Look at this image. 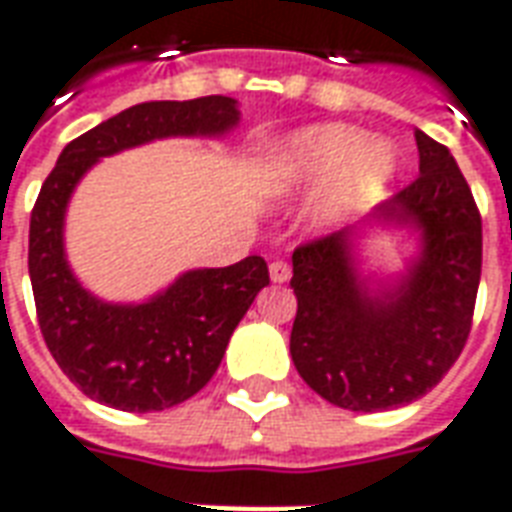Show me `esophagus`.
Returning a JSON list of instances; mask_svg holds the SVG:
<instances>
[{
  "instance_id": "1",
  "label": "esophagus",
  "mask_w": 512,
  "mask_h": 512,
  "mask_svg": "<svg viewBox=\"0 0 512 512\" xmlns=\"http://www.w3.org/2000/svg\"><path fill=\"white\" fill-rule=\"evenodd\" d=\"M268 274H271V282H276V285H285L293 271H290V266H287L285 260H274V263L268 266Z\"/></svg>"
}]
</instances>
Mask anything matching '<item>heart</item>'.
Instances as JSON below:
<instances>
[{
	"instance_id": "heart-1",
	"label": "heart",
	"mask_w": 512,
	"mask_h": 512,
	"mask_svg": "<svg viewBox=\"0 0 512 512\" xmlns=\"http://www.w3.org/2000/svg\"><path fill=\"white\" fill-rule=\"evenodd\" d=\"M399 168L393 140L369 138L352 124H314L290 132L271 151L266 181L276 192L314 187L304 217L309 230L325 233L372 211Z\"/></svg>"
}]
</instances>
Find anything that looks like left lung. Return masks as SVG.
I'll use <instances>...</instances> for the list:
<instances>
[{
	"instance_id": "1",
	"label": "left lung",
	"mask_w": 512,
	"mask_h": 512,
	"mask_svg": "<svg viewBox=\"0 0 512 512\" xmlns=\"http://www.w3.org/2000/svg\"><path fill=\"white\" fill-rule=\"evenodd\" d=\"M420 176L358 227L298 246L290 355L325 401L352 412L404 407L437 385L467 344L483 263L469 184L442 143L415 130ZM404 226L419 255L393 280L360 271V238Z\"/></svg>"
}]
</instances>
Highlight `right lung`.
I'll use <instances>...</instances> for the list:
<instances>
[{"label": "right lung", "instance_id": "1", "mask_svg": "<svg viewBox=\"0 0 512 512\" xmlns=\"http://www.w3.org/2000/svg\"><path fill=\"white\" fill-rule=\"evenodd\" d=\"M241 119L233 97L140 102L67 143L29 222V279L48 350L89 399L124 412L176 407L206 385L255 295L268 285L260 255L227 268H192L140 304L102 301L75 279L64 217L89 170L162 138H222Z\"/></svg>", "mask_w": 512, "mask_h": 512}]
</instances>
